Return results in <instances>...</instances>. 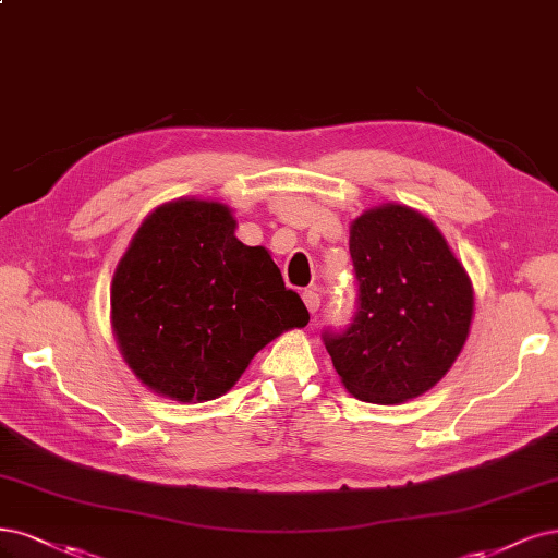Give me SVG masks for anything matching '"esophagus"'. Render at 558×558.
<instances>
[{
    "instance_id": "esophagus-1",
    "label": "esophagus",
    "mask_w": 558,
    "mask_h": 558,
    "mask_svg": "<svg viewBox=\"0 0 558 558\" xmlns=\"http://www.w3.org/2000/svg\"><path fill=\"white\" fill-rule=\"evenodd\" d=\"M302 300H304V306L310 310V314H316L318 306H320V295L316 291H304L302 293Z\"/></svg>"
}]
</instances>
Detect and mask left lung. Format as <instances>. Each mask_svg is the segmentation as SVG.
I'll list each match as a JSON object with an SVG mask.
<instances>
[{
	"instance_id": "left-lung-1",
	"label": "left lung",
	"mask_w": 558,
	"mask_h": 558,
	"mask_svg": "<svg viewBox=\"0 0 558 558\" xmlns=\"http://www.w3.org/2000/svg\"><path fill=\"white\" fill-rule=\"evenodd\" d=\"M349 246L357 316L323 337L343 388L383 407L425 395L469 339L471 277L436 223L401 203L364 209Z\"/></svg>"
}]
</instances>
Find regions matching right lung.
Listing matches in <instances>:
<instances>
[{"instance_id":"obj_1","label":"right lung","mask_w":558,"mask_h":558,"mask_svg":"<svg viewBox=\"0 0 558 558\" xmlns=\"http://www.w3.org/2000/svg\"><path fill=\"white\" fill-rule=\"evenodd\" d=\"M235 228L219 201L175 198L145 217L114 267V341L159 397L217 399L267 343L310 323L270 252L242 244Z\"/></svg>"}]
</instances>
